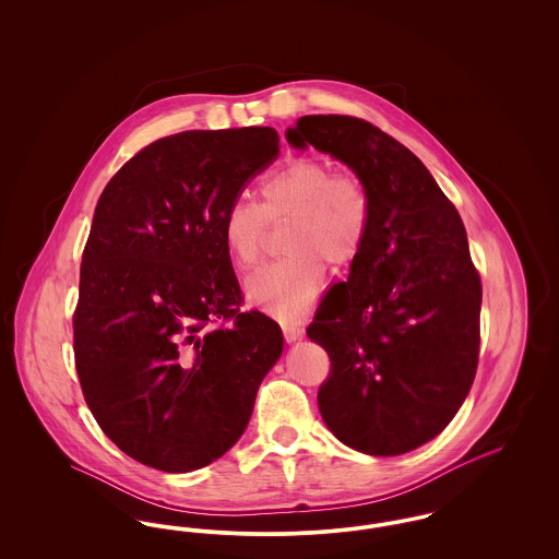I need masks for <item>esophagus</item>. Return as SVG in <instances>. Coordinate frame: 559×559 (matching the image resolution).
Here are the masks:
<instances>
[{"label": "esophagus", "instance_id": "34e87169", "mask_svg": "<svg viewBox=\"0 0 559 559\" xmlns=\"http://www.w3.org/2000/svg\"><path fill=\"white\" fill-rule=\"evenodd\" d=\"M283 335L287 342H297L304 337V326L301 324H283Z\"/></svg>", "mask_w": 559, "mask_h": 559}]
</instances>
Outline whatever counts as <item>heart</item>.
I'll return each instance as SVG.
<instances>
[{
    "mask_svg": "<svg viewBox=\"0 0 559 559\" xmlns=\"http://www.w3.org/2000/svg\"><path fill=\"white\" fill-rule=\"evenodd\" d=\"M289 219L285 251L245 283L247 299L293 320L306 314L324 287V262L352 266L369 237L371 201L354 171H333L326 160H287L260 185V203L235 201L222 219V239L235 266L249 270L264 253L267 224Z\"/></svg>",
    "mask_w": 559,
    "mask_h": 559,
    "instance_id": "heart-1",
    "label": "heart"
}]
</instances>
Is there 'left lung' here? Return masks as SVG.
I'll return each mask as SVG.
<instances>
[{
    "label": "left lung",
    "instance_id": "8db88e82",
    "mask_svg": "<svg viewBox=\"0 0 559 559\" xmlns=\"http://www.w3.org/2000/svg\"><path fill=\"white\" fill-rule=\"evenodd\" d=\"M287 140L344 160L371 201L360 258L306 331L331 358L320 415L354 451H413L451 424L478 369L481 283L463 219L426 165L365 119L308 115Z\"/></svg>",
    "mask_w": 559,
    "mask_h": 559
}]
</instances>
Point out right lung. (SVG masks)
Segmentation results:
<instances>
[{
    "mask_svg": "<svg viewBox=\"0 0 559 559\" xmlns=\"http://www.w3.org/2000/svg\"><path fill=\"white\" fill-rule=\"evenodd\" d=\"M276 157L272 128L174 133L135 153L98 199L75 369L100 429L142 465L185 474L235 447L283 352L274 320L240 312L222 239L224 213Z\"/></svg>",
    "mask_w": 559,
    "mask_h": 559,
    "instance_id": "1",
    "label": "right lung"
}]
</instances>
